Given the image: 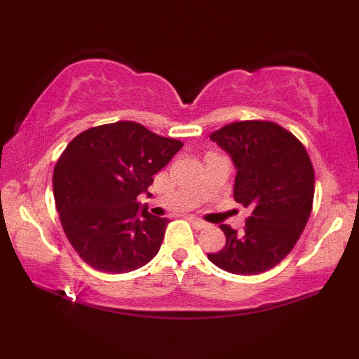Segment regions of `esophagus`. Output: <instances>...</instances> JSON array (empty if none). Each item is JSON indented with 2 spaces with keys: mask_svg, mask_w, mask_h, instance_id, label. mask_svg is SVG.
Masks as SVG:
<instances>
[{
  "mask_svg": "<svg viewBox=\"0 0 359 359\" xmlns=\"http://www.w3.org/2000/svg\"><path fill=\"white\" fill-rule=\"evenodd\" d=\"M188 222H190L191 226L196 228V229H204L205 226H208V223L199 220V218H196V217H188Z\"/></svg>",
  "mask_w": 359,
  "mask_h": 359,
  "instance_id": "34e87169",
  "label": "esophagus"
}]
</instances>
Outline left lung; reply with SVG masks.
Segmentation results:
<instances>
[{
  "mask_svg": "<svg viewBox=\"0 0 359 359\" xmlns=\"http://www.w3.org/2000/svg\"><path fill=\"white\" fill-rule=\"evenodd\" d=\"M210 139L233 158L234 201L252 214L242 233L220 224L226 244L208 258L231 274H261L293 250L306 228L315 191L312 161L299 139L274 121H234Z\"/></svg>",
  "mask_w": 359,
  "mask_h": 359,
  "instance_id": "left-lung-1",
  "label": "left lung"
}]
</instances>
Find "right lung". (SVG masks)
Wrapping results in <instances>:
<instances>
[{"label":"right lung","instance_id":"obj_1","mask_svg":"<svg viewBox=\"0 0 359 359\" xmlns=\"http://www.w3.org/2000/svg\"><path fill=\"white\" fill-rule=\"evenodd\" d=\"M136 121L93 126L66 145L53 169V196L69 244L85 263L125 274L155 258L169 220L137 196L182 149Z\"/></svg>","mask_w":359,"mask_h":359}]
</instances>
